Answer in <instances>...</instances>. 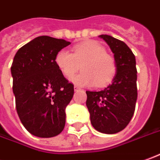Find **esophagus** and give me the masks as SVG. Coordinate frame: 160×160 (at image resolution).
Wrapping results in <instances>:
<instances>
[{
	"label": "esophagus",
	"mask_w": 160,
	"mask_h": 160,
	"mask_svg": "<svg viewBox=\"0 0 160 160\" xmlns=\"http://www.w3.org/2000/svg\"><path fill=\"white\" fill-rule=\"evenodd\" d=\"M74 91H76V92H78V91H81V89H80V88H79V87H78V86H75V87H74Z\"/></svg>",
	"instance_id": "34e87169"
}]
</instances>
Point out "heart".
<instances>
[{"mask_svg": "<svg viewBox=\"0 0 160 160\" xmlns=\"http://www.w3.org/2000/svg\"><path fill=\"white\" fill-rule=\"evenodd\" d=\"M55 62L66 78H70L82 65V73L71 78L78 86L103 87L113 80L117 72L114 58L106 53L105 48L91 41L75 46L72 53L61 49L57 53Z\"/></svg>", "mask_w": 160, "mask_h": 160, "instance_id": "1", "label": "heart"}]
</instances>
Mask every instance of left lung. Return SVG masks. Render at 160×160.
<instances>
[{
    "label": "left lung",
    "instance_id": "8db88e82",
    "mask_svg": "<svg viewBox=\"0 0 160 160\" xmlns=\"http://www.w3.org/2000/svg\"><path fill=\"white\" fill-rule=\"evenodd\" d=\"M114 54L117 72L112 84L103 91H86V105L92 126L114 134L124 130L132 118L138 98L135 56L124 42L108 35L99 36Z\"/></svg>",
    "mask_w": 160,
    "mask_h": 160
}]
</instances>
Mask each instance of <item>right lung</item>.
I'll list each match as a JSON object with an SVG mask.
<instances>
[{
	"label": "right lung",
	"mask_w": 160,
	"mask_h": 160,
	"mask_svg": "<svg viewBox=\"0 0 160 160\" xmlns=\"http://www.w3.org/2000/svg\"><path fill=\"white\" fill-rule=\"evenodd\" d=\"M69 44L62 39L38 36L14 57L11 75L16 111L23 126L36 137H55L64 128L74 85L57 68L55 57Z\"/></svg>",
	"instance_id": "right-lung-1"
}]
</instances>
